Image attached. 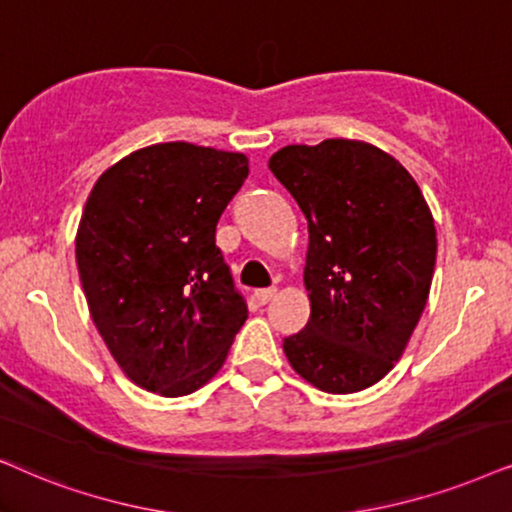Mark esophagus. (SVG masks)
Instances as JSON below:
<instances>
[{"label":"esophagus","mask_w":512,"mask_h":512,"mask_svg":"<svg viewBox=\"0 0 512 512\" xmlns=\"http://www.w3.org/2000/svg\"><path fill=\"white\" fill-rule=\"evenodd\" d=\"M276 297V288H262V290H255V300L260 304H267L269 300H274Z\"/></svg>","instance_id":"34e87169"}]
</instances>
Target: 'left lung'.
Instances as JSON below:
<instances>
[{
  "label": "left lung",
  "instance_id": "1",
  "mask_svg": "<svg viewBox=\"0 0 512 512\" xmlns=\"http://www.w3.org/2000/svg\"><path fill=\"white\" fill-rule=\"evenodd\" d=\"M269 170L309 224L312 314L283 352L323 392L366 390L401 359L428 302L437 260L428 200L397 158L357 139L283 146Z\"/></svg>",
  "mask_w": 512,
  "mask_h": 512
}]
</instances>
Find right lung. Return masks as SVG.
<instances>
[{"label": "right lung", "instance_id": "1", "mask_svg": "<svg viewBox=\"0 0 512 512\" xmlns=\"http://www.w3.org/2000/svg\"><path fill=\"white\" fill-rule=\"evenodd\" d=\"M245 177L243 153L167 141L108 167L84 203L75 260L89 314L148 392L184 397L210 383L248 319L215 243Z\"/></svg>", "mask_w": 512, "mask_h": 512}]
</instances>
